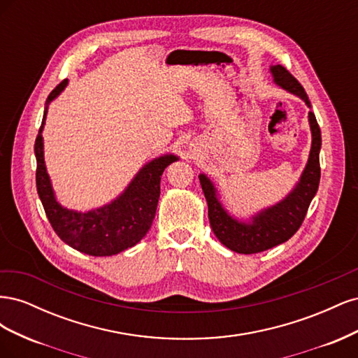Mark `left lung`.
<instances>
[{"mask_svg":"<svg viewBox=\"0 0 358 358\" xmlns=\"http://www.w3.org/2000/svg\"><path fill=\"white\" fill-rule=\"evenodd\" d=\"M270 70H272L275 82L279 86L299 95L310 107L303 86L285 67L278 64ZM309 124L312 129V148L308 166L303 171L299 185L284 201L257 215L252 224L237 222L231 216L227 215L218 203V199H216L215 188L210 180L204 175H200L201 188L209 206V221L212 230L220 242L231 249V251L239 254H257L267 251L270 248L287 242L289 237L296 234L303 221H305L309 204L318 191L321 178V129L315 115L312 112H309Z\"/></svg>","mask_w":358,"mask_h":358,"instance_id":"left-lung-1","label":"left lung"}]
</instances>
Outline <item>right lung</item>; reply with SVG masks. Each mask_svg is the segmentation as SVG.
I'll list each match as a JSON object with an SVG mask.
<instances>
[{"label":"right lung","instance_id":"add662e5","mask_svg":"<svg viewBox=\"0 0 358 358\" xmlns=\"http://www.w3.org/2000/svg\"><path fill=\"white\" fill-rule=\"evenodd\" d=\"M66 85L67 80H62L49 94L48 101L55 99L66 88ZM46 112L48 107L43 115L34 145L37 158L36 183L38 197L52 229L62 242L94 257L115 255L134 246L143 239L155 218L162 171L178 158L175 155H166L150 161L138 171L121 197L101 209L86 213L62 209L53 196L45 159H43L41 129L45 125Z\"/></svg>","mask_w":358,"mask_h":358}]
</instances>
